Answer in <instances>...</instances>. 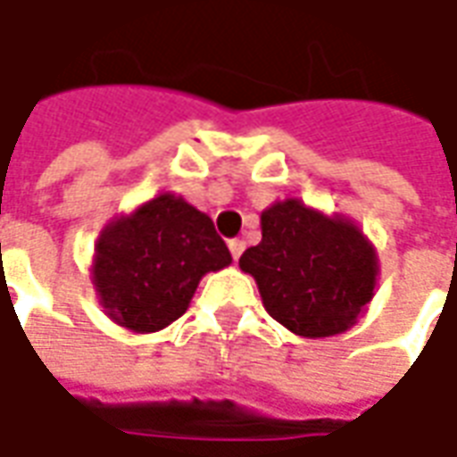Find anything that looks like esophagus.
<instances>
[{"instance_id": "34e87169", "label": "esophagus", "mask_w": 457, "mask_h": 457, "mask_svg": "<svg viewBox=\"0 0 457 457\" xmlns=\"http://www.w3.org/2000/svg\"><path fill=\"white\" fill-rule=\"evenodd\" d=\"M228 249H231V256H234V262H237L238 256L244 254L246 244H244V241H238V238H234V241H228Z\"/></svg>"}]
</instances>
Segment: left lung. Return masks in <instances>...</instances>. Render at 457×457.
Returning a JSON list of instances; mask_svg holds the SVG:
<instances>
[{"label": "left lung", "mask_w": 457, "mask_h": 457, "mask_svg": "<svg viewBox=\"0 0 457 457\" xmlns=\"http://www.w3.org/2000/svg\"><path fill=\"white\" fill-rule=\"evenodd\" d=\"M277 323L328 338L359 323L374 297L378 254L356 220L328 216L300 198L262 211V241L238 259Z\"/></svg>", "instance_id": "obj_1"}]
</instances>
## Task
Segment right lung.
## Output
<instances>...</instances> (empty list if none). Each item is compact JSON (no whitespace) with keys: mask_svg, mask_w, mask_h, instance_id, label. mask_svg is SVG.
I'll use <instances>...</instances> for the list:
<instances>
[{"mask_svg":"<svg viewBox=\"0 0 457 457\" xmlns=\"http://www.w3.org/2000/svg\"><path fill=\"white\" fill-rule=\"evenodd\" d=\"M231 264L211 216L175 193L112 219L96 238L91 282L116 325L157 333L175 323L208 272Z\"/></svg>","mask_w":457,"mask_h":457,"instance_id":"right-lung-1","label":"right lung"}]
</instances>
